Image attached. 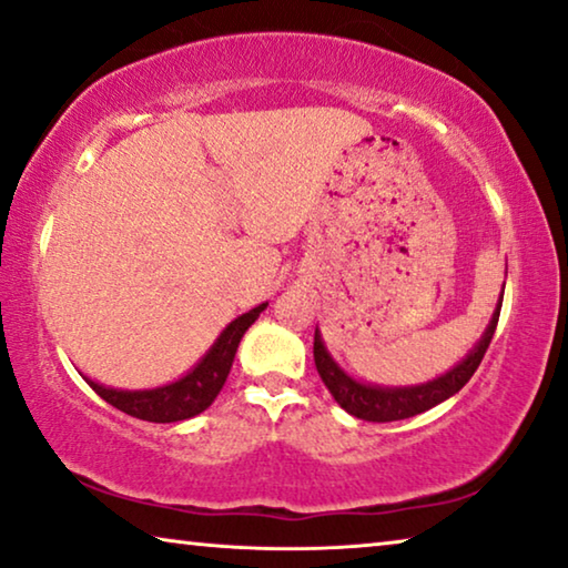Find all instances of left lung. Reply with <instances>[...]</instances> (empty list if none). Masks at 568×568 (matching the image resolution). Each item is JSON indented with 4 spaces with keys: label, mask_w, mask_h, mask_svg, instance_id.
<instances>
[{
    "label": "left lung",
    "mask_w": 568,
    "mask_h": 568,
    "mask_svg": "<svg viewBox=\"0 0 568 568\" xmlns=\"http://www.w3.org/2000/svg\"><path fill=\"white\" fill-rule=\"evenodd\" d=\"M500 307H503V300L497 302V312L493 314L490 327H487V333L483 335V339H479L475 351L469 353L457 368H452L447 375H442V378H436L432 383H424V386L375 388V386H365V383L353 381L351 375L339 371L333 357L327 355L320 333H314V365H317L322 383H325L337 404L343 406L347 414L363 418V422H398V418L424 414L429 412L432 406L442 404V400H447L449 396H455L457 390L473 378L475 371L479 368V363H483L487 347H490L497 320H500Z\"/></svg>",
    "instance_id": "8db88e82"
}]
</instances>
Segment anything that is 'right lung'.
Listing matches in <instances>:
<instances>
[{
  "label": "right lung",
  "mask_w": 568,
  "mask_h": 568,
  "mask_svg": "<svg viewBox=\"0 0 568 568\" xmlns=\"http://www.w3.org/2000/svg\"><path fill=\"white\" fill-rule=\"evenodd\" d=\"M266 310V304L241 314L239 320H233L229 327L223 329V335L217 337V343L211 347L203 361L197 363L193 373H187L185 378L170 383L164 388L154 390H113L106 386H99V383H91V388L99 394L106 404H111L119 412H124L134 418H142V422H154V424H172L182 422V418H193L200 412H205L207 406L213 404L215 396L221 394L225 378H229L231 365L235 351H239V343L246 329L254 325L256 317Z\"/></svg>",
  "instance_id": "right-lung-1"
}]
</instances>
